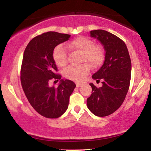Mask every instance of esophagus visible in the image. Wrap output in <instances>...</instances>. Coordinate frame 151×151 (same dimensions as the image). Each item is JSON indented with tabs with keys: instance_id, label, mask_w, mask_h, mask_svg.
Masks as SVG:
<instances>
[{
	"instance_id": "34e87169",
	"label": "esophagus",
	"mask_w": 151,
	"mask_h": 151,
	"mask_svg": "<svg viewBox=\"0 0 151 151\" xmlns=\"http://www.w3.org/2000/svg\"><path fill=\"white\" fill-rule=\"evenodd\" d=\"M82 86V83H80V82H77V83H76V86H77V87H80V86Z\"/></svg>"
}]
</instances>
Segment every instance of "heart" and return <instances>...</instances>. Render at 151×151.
Returning a JSON list of instances; mask_svg holds the SVG:
<instances>
[{
  "label": "heart",
  "instance_id": "1",
  "mask_svg": "<svg viewBox=\"0 0 151 151\" xmlns=\"http://www.w3.org/2000/svg\"><path fill=\"white\" fill-rule=\"evenodd\" d=\"M67 47L71 51L81 53L80 62L87 63L92 67H98L104 58V49L101 45L93 42L85 36H78L67 44ZM55 63L60 67H64L68 63L67 52L63 45L55 47L53 52ZM90 67L84 63L80 65H70L64 71V76L68 79L81 80L89 73Z\"/></svg>",
  "mask_w": 151,
  "mask_h": 151
}]
</instances>
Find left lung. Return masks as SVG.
<instances>
[{
  "instance_id": "left-lung-1",
  "label": "left lung",
  "mask_w": 151,
  "mask_h": 151,
  "mask_svg": "<svg viewBox=\"0 0 151 151\" xmlns=\"http://www.w3.org/2000/svg\"><path fill=\"white\" fill-rule=\"evenodd\" d=\"M90 34L102 43L106 53L102 67L92 76L102 80V86L98 88L90 84L93 93L86 103L95 115L105 117L117 111L126 98L131 82V58L124 42L115 35L102 29Z\"/></svg>"
}]
</instances>
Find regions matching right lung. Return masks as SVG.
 Listing matches in <instances>:
<instances>
[{"label":"right lung","mask_w":151,"mask_h":151,"mask_svg":"<svg viewBox=\"0 0 151 151\" xmlns=\"http://www.w3.org/2000/svg\"><path fill=\"white\" fill-rule=\"evenodd\" d=\"M70 36L55 32L38 35L29 42L23 54L20 69L22 89L33 108L47 118H58L67 111L76 86L71 80H61L53 58L55 47ZM51 79L61 80L58 88L49 86Z\"/></svg>","instance_id":"right-lung-1"}]
</instances>
